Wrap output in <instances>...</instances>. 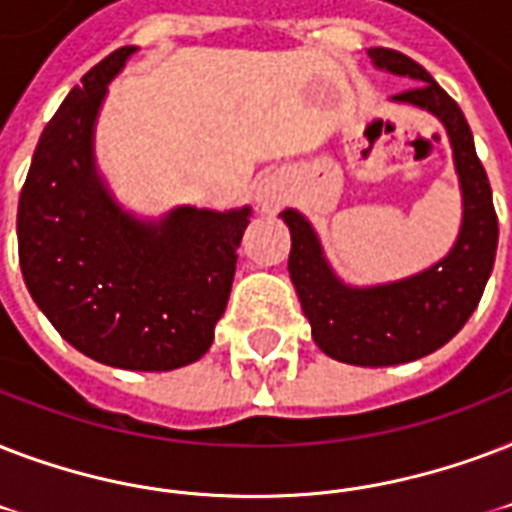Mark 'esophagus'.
<instances>
[{
    "instance_id": "34e87169",
    "label": "esophagus",
    "mask_w": 512,
    "mask_h": 512,
    "mask_svg": "<svg viewBox=\"0 0 512 512\" xmlns=\"http://www.w3.org/2000/svg\"><path fill=\"white\" fill-rule=\"evenodd\" d=\"M283 197V181H280V178L267 176L256 184V205H259L261 211H277V208L283 205Z\"/></svg>"
}]
</instances>
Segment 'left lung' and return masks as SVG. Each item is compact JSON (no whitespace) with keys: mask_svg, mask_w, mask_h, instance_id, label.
<instances>
[{"mask_svg":"<svg viewBox=\"0 0 512 512\" xmlns=\"http://www.w3.org/2000/svg\"><path fill=\"white\" fill-rule=\"evenodd\" d=\"M368 55L376 69L417 79L392 101L419 106L443 122L462 189L457 243L417 275L355 288L336 277L310 221L293 208L280 219L291 229L288 272L315 344L328 358L379 368L425 358L462 331L494 269L499 227L489 178L457 101L408 55L390 47H371Z\"/></svg>","mask_w":512,"mask_h":512,"instance_id":"1","label":"left lung"}]
</instances>
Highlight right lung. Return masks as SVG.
Masks as SVG:
<instances>
[{"label":"right lung","instance_id":"1","mask_svg":"<svg viewBox=\"0 0 512 512\" xmlns=\"http://www.w3.org/2000/svg\"><path fill=\"white\" fill-rule=\"evenodd\" d=\"M138 47H120L71 87L42 130L18 202L26 288L82 355L128 371H173L213 344L251 208L178 205L136 219L95 168V120Z\"/></svg>","mask_w":512,"mask_h":512}]
</instances>
